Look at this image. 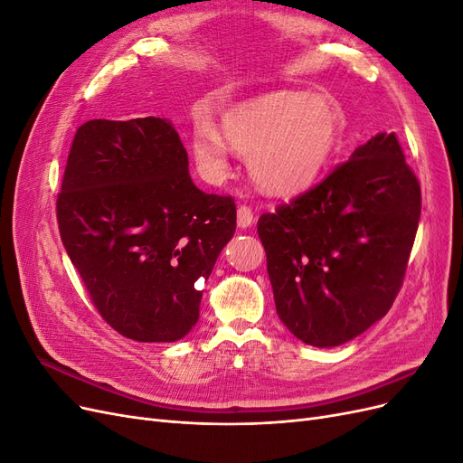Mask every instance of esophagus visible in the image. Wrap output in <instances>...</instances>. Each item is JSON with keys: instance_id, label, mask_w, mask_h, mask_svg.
I'll return each instance as SVG.
<instances>
[{"instance_id": "esophagus-1", "label": "esophagus", "mask_w": 463, "mask_h": 463, "mask_svg": "<svg viewBox=\"0 0 463 463\" xmlns=\"http://www.w3.org/2000/svg\"><path fill=\"white\" fill-rule=\"evenodd\" d=\"M253 222H255V218H253V210H250L249 206H245V204H240L237 206V226L240 228H250L253 226Z\"/></svg>"}]
</instances>
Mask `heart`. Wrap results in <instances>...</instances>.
I'll return each instance as SVG.
<instances>
[{"label": "heart", "mask_w": 463, "mask_h": 463, "mask_svg": "<svg viewBox=\"0 0 463 463\" xmlns=\"http://www.w3.org/2000/svg\"><path fill=\"white\" fill-rule=\"evenodd\" d=\"M220 125L230 146L247 156L255 184L278 197L299 194L315 184L338 135L334 109L325 98L288 90L226 109ZM223 137L206 118L193 125L194 160L210 179L228 174Z\"/></svg>", "instance_id": "1"}]
</instances>
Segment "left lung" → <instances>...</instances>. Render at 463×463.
I'll return each instance as SVG.
<instances>
[{
	"label": "left lung",
	"instance_id": "8db88e82",
	"mask_svg": "<svg viewBox=\"0 0 463 463\" xmlns=\"http://www.w3.org/2000/svg\"><path fill=\"white\" fill-rule=\"evenodd\" d=\"M421 216V187L394 133H378L307 193L259 218L286 328L315 347L354 340L394 303Z\"/></svg>",
	"mask_w": 463,
	"mask_h": 463
}]
</instances>
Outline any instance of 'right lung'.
Listing matches in <instances>:
<instances>
[{
	"mask_svg": "<svg viewBox=\"0 0 463 463\" xmlns=\"http://www.w3.org/2000/svg\"><path fill=\"white\" fill-rule=\"evenodd\" d=\"M232 197L203 193L174 125L92 119L75 133L58 194L63 247L108 325L137 342L181 340L199 320L235 232Z\"/></svg>",
	"mask_w": 463,
	"mask_h": 463,
	"instance_id": "right-lung-1",
	"label": "right lung"
}]
</instances>
